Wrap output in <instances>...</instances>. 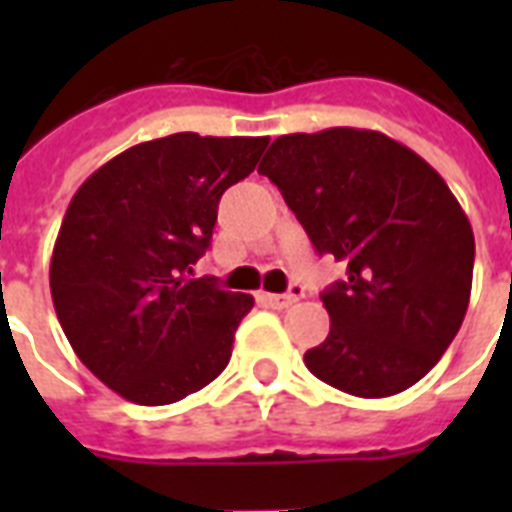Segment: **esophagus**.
Masks as SVG:
<instances>
[{
    "mask_svg": "<svg viewBox=\"0 0 512 512\" xmlns=\"http://www.w3.org/2000/svg\"><path fill=\"white\" fill-rule=\"evenodd\" d=\"M305 292H303V287H297V284H292V289H289L287 295H273V292H263V300L268 305H271V308H289V305L292 303H297V300H300V297H303Z\"/></svg>",
    "mask_w": 512,
    "mask_h": 512,
    "instance_id": "obj_1",
    "label": "esophagus"
}]
</instances>
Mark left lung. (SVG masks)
<instances>
[{
	"mask_svg": "<svg viewBox=\"0 0 512 512\" xmlns=\"http://www.w3.org/2000/svg\"><path fill=\"white\" fill-rule=\"evenodd\" d=\"M257 172L316 252L348 268L321 292L332 324L305 366L358 398L412 388L460 332L473 284L476 239L444 177L412 148L353 127L281 135Z\"/></svg>",
	"mask_w": 512,
	"mask_h": 512,
	"instance_id": "1",
	"label": "left lung"
}]
</instances>
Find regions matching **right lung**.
Returning a JSON list of instances; mask_svg holds the SVG:
<instances>
[{"label": "right lung", "instance_id": "right-lung-1", "mask_svg": "<svg viewBox=\"0 0 512 512\" xmlns=\"http://www.w3.org/2000/svg\"><path fill=\"white\" fill-rule=\"evenodd\" d=\"M268 138L177 132L114 156L68 204L50 292L82 364L127 401L175 404L231 361L252 295L193 265L212 241L225 188L255 170Z\"/></svg>", "mask_w": 512, "mask_h": 512}]
</instances>
